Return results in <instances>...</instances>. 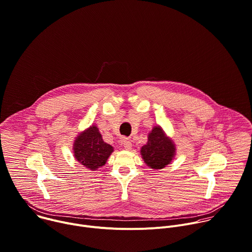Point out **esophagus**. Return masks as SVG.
<instances>
[{
	"label": "esophagus",
	"mask_w": 252,
	"mask_h": 252,
	"mask_svg": "<svg viewBox=\"0 0 252 252\" xmlns=\"http://www.w3.org/2000/svg\"><path fill=\"white\" fill-rule=\"evenodd\" d=\"M123 147L125 148V150L130 151V150L132 149V143H131V141H129V140H127V139H124V140H123Z\"/></svg>",
	"instance_id": "esophagus-1"
}]
</instances>
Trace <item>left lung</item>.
I'll use <instances>...</instances> for the list:
<instances>
[{
    "mask_svg": "<svg viewBox=\"0 0 252 252\" xmlns=\"http://www.w3.org/2000/svg\"><path fill=\"white\" fill-rule=\"evenodd\" d=\"M144 162L152 169H162L169 164L176 155L173 140L159 126H154L148 135V142L141 148Z\"/></svg>",
    "mask_w": 252,
    "mask_h": 252,
    "instance_id": "8db88e82",
    "label": "left lung"
}]
</instances>
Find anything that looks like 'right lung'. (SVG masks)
Segmentation results:
<instances>
[{
    "label": "right lung",
    "mask_w": 252,
    "mask_h": 252,
    "mask_svg": "<svg viewBox=\"0 0 252 252\" xmlns=\"http://www.w3.org/2000/svg\"><path fill=\"white\" fill-rule=\"evenodd\" d=\"M113 151L114 148L103 141L96 125L79 133L73 144L75 158L93 171L103 166Z\"/></svg>",
    "instance_id": "1"
}]
</instances>
